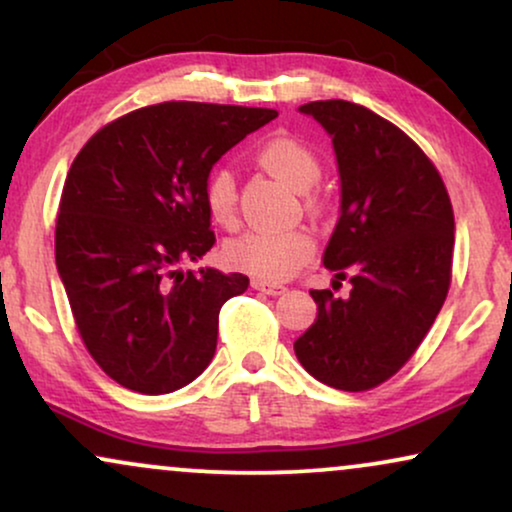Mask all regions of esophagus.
I'll return each mask as SVG.
<instances>
[{
    "mask_svg": "<svg viewBox=\"0 0 512 512\" xmlns=\"http://www.w3.org/2000/svg\"><path fill=\"white\" fill-rule=\"evenodd\" d=\"M251 287H254L256 291H263V294H268V296H280L287 291V287H282V284L270 282V280H254L251 282Z\"/></svg>",
    "mask_w": 512,
    "mask_h": 512,
    "instance_id": "34e87169",
    "label": "esophagus"
}]
</instances>
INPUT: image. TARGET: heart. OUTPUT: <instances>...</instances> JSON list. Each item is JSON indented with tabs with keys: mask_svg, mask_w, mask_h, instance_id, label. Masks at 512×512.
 Masks as SVG:
<instances>
[{
	"mask_svg": "<svg viewBox=\"0 0 512 512\" xmlns=\"http://www.w3.org/2000/svg\"><path fill=\"white\" fill-rule=\"evenodd\" d=\"M258 164L272 176L282 178L294 190H303L305 207H320V197L308 188L320 181V159L294 136H272L256 152ZM204 209L221 228L237 225V185L228 167H216L204 178ZM315 235L308 228L247 230L225 242L223 258L232 270L263 280H287L315 256Z\"/></svg>",
	"mask_w": 512,
	"mask_h": 512,
	"instance_id": "1",
	"label": "heart"
}]
</instances>
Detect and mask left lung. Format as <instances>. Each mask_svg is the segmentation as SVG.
<instances>
[{"label":"left lung","mask_w":512,"mask_h":512,"mask_svg":"<svg viewBox=\"0 0 512 512\" xmlns=\"http://www.w3.org/2000/svg\"><path fill=\"white\" fill-rule=\"evenodd\" d=\"M334 143L338 218L324 265L350 296L313 289V327L296 338L298 362L317 381L362 393L395 376L433 327L451 284L454 209L440 171L400 126L362 105H301Z\"/></svg>","instance_id":"obj_1"}]
</instances>
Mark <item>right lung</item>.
<instances>
[{"instance_id": "right-lung-1", "label": "right lung", "mask_w": 512, "mask_h": 512, "mask_svg": "<svg viewBox=\"0 0 512 512\" xmlns=\"http://www.w3.org/2000/svg\"><path fill=\"white\" fill-rule=\"evenodd\" d=\"M277 110L167 101L98 129L72 162L56 218V265L75 327L119 386L164 395L216 353L218 313L249 277L181 270L216 244L204 178Z\"/></svg>"}]
</instances>
